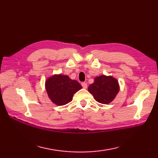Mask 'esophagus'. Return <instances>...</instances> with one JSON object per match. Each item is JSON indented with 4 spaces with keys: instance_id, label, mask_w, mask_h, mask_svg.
Instances as JSON below:
<instances>
[{
    "instance_id": "34e87169",
    "label": "esophagus",
    "mask_w": 158,
    "mask_h": 158,
    "mask_svg": "<svg viewBox=\"0 0 158 158\" xmlns=\"http://www.w3.org/2000/svg\"><path fill=\"white\" fill-rule=\"evenodd\" d=\"M81 85H82V87L84 89H86L87 88H88V85H87V83H85V82H83L82 83H81Z\"/></svg>"
}]
</instances>
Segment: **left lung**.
<instances>
[{
	"mask_svg": "<svg viewBox=\"0 0 158 158\" xmlns=\"http://www.w3.org/2000/svg\"><path fill=\"white\" fill-rule=\"evenodd\" d=\"M119 89V84L117 80L112 77L105 75L96 77L94 82L88 88V91L93 95L96 101L105 105L115 98Z\"/></svg>",
	"mask_w": 158,
	"mask_h": 158,
	"instance_id": "obj_1",
	"label": "left lung"
}]
</instances>
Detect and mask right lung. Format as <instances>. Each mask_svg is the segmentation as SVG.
Here are the masks:
<instances>
[{
    "instance_id": "add662e5",
    "label": "right lung",
    "mask_w": 158,
    "mask_h": 158,
    "mask_svg": "<svg viewBox=\"0 0 158 158\" xmlns=\"http://www.w3.org/2000/svg\"><path fill=\"white\" fill-rule=\"evenodd\" d=\"M49 98L57 105H66L72 100L74 94L82 88L81 84L66 75H54L45 83Z\"/></svg>"
}]
</instances>
